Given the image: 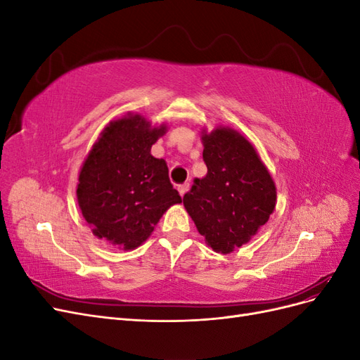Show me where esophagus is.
Segmentation results:
<instances>
[{"label": "esophagus", "instance_id": "esophagus-1", "mask_svg": "<svg viewBox=\"0 0 360 360\" xmlns=\"http://www.w3.org/2000/svg\"><path fill=\"white\" fill-rule=\"evenodd\" d=\"M189 186H191L189 183H183V184H179V192H180L181 197H183L184 193H186V192L189 191Z\"/></svg>", "mask_w": 360, "mask_h": 360}]
</instances>
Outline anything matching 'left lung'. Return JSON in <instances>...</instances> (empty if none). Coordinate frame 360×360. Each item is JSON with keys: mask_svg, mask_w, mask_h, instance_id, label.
Segmentation results:
<instances>
[{"mask_svg": "<svg viewBox=\"0 0 360 360\" xmlns=\"http://www.w3.org/2000/svg\"><path fill=\"white\" fill-rule=\"evenodd\" d=\"M207 176L183 204L205 242L228 254L249 242L275 209L276 188L255 148L231 129L202 135Z\"/></svg>", "mask_w": 360, "mask_h": 360, "instance_id": "obj_1", "label": "left lung"}]
</instances>
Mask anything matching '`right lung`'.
<instances>
[{
	"mask_svg": "<svg viewBox=\"0 0 360 360\" xmlns=\"http://www.w3.org/2000/svg\"><path fill=\"white\" fill-rule=\"evenodd\" d=\"M165 126L141 115L105 127L79 172L78 202L93 234L123 249L146 242L162 214L181 202L163 159L150 155Z\"/></svg>",
	"mask_w": 360,
	"mask_h": 360,
	"instance_id": "add662e5",
	"label": "right lung"
}]
</instances>
